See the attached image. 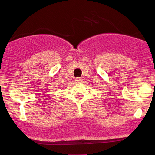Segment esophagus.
Here are the masks:
<instances>
[{"instance_id": "34e87169", "label": "esophagus", "mask_w": 155, "mask_h": 155, "mask_svg": "<svg viewBox=\"0 0 155 155\" xmlns=\"http://www.w3.org/2000/svg\"><path fill=\"white\" fill-rule=\"evenodd\" d=\"M75 81H76V82H77V83H81V81H83V79H82V78L78 77V78H76Z\"/></svg>"}]
</instances>
